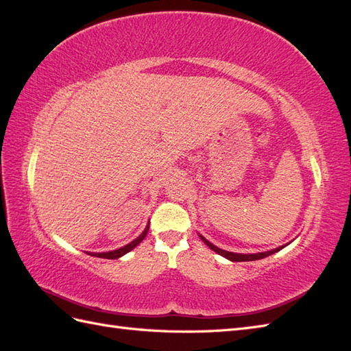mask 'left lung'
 <instances>
[{
    "label": "left lung",
    "instance_id": "1",
    "mask_svg": "<svg viewBox=\"0 0 351 351\" xmlns=\"http://www.w3.org/2000/svg\"><path fill=\"white\" fill-rule=\"evenodd\" d=\"M200 236V234H199ZM200 239H202V241H204L206 246L209 247V249H212L214 252H217L218 254H221V256H224V258H227L228 261H232V262H246V261H258V259H263V258H267V256H269V254H274L275 252H280L282 247H285V246H280V247H277V249H272V250H268V252H261V253H249V254H246V253H232V252H227V250H222V249H219V247H217V246H214V244H212L210 241H208L204 236H200Z\"/></svg>",
    "mask_w": 351,
    "mask_h": 351
}]
</instances>
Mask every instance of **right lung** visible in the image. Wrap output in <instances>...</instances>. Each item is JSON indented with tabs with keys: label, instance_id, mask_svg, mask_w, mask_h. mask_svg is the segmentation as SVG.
Instances as JSON below:
<instances>
[{
	"label": "right lung",
	"instance_id": "add662e5",
	"mask_svg": "<svg viewBox=\"0 0 351 351\" xmlns=\"http://www.w3.org/2000/svg\"><path fill=\"white\" fill-rule=\"evenodd\" d=\"M147 231H149V224L146 226V228L143 230V232L142 234L137 237V239H134L132 243H129V244H125L124 247H120V249H117V250H111V252H104V253H89V252H86L88 254H90V256H97V258H104V259H119V258H121L123 254H125V253H129L130 250H133L137 244H139L145 237H146V234H147Z\"/></svg>",
	"mask_w": 351,
	"mask_h": 351
}]
</instances>
